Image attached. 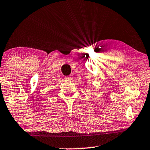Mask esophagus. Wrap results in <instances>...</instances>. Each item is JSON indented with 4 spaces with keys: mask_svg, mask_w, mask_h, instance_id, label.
I'll use <instances>...</instances> for the list:
<instances>
[{
    "mask_svg": "<svg viewBox=\"0 0 150 150\" xmlns=\"http://www.w3.org/2000/svg\"><path fill=\"white\" fill-rule=\"evenodd\" d=\"M65 79H66L67 81H71V80H72V78H71V76H67V77H65Z\"/></svg>",
    "mask_w": 150,
    "mask_h": 150,
    "instance_id": "esophagus-1",
    "label": "esophagus"
}]
</instances>
